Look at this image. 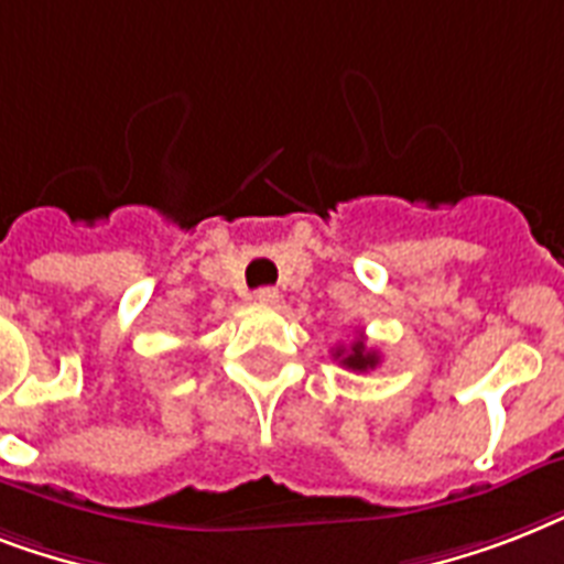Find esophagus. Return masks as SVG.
Segmentation results:
<instances>
[{
	"label": "esophagus",
	"mask_w": 564,
	"mask_h": 564,
	"mask_svg": "<svg viewBox=\"0 0 564 564\" xmlns=\"http://www.w3.org/2000/svg\"><path fill=\"white\" fill-rule=\"evenodd\" d=\"M278 290H272V286H263V290H257L254 292V301L257 304H278Z\"/></svg>",
	"instance_id": "1"
}]
</instances>
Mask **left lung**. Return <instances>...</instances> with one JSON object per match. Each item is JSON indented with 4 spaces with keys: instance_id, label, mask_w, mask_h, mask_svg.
I'll return each instance as SVG.
<instances>
[{
    "instance_id": "left-lung-1",
    "label": "left lung",
    "mask_w": 564,
    "mask_h": 564,
    "mask_svg": "<svg viewBox=\"0 0 564 564\" xmlns=\"http://www.w3.org/2000/svg\"><path fill=\"white\" fill-rule=\"evenodd\" d=\"M334 357L343 362L345 369H351V371H371L377 362H380V354H377L375 348H366L362 336L360 339H354L348 351H345V348H336Z\"/></svg>"
}]
</instances>
